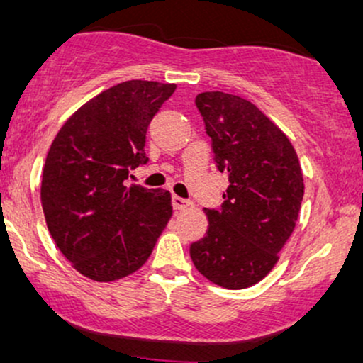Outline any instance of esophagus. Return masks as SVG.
I'll return each mask as SVG.
<instances>
[{"mask_svg":"<svg viewBox=\"0 0 363 363\" xmlns=\"http://www.w3.org/2000/svg\"><path fill=\"white\" fill-rule=\"evenodd\" d=\"M172 203H173V208L174 210H185V208H189L190 205H191L189 200L182 199V196H177V195H174L173 199H172Z\"/></svg>","mask_w":363,"mask_h":363,"instance_id":"34e87169","label":"esophagus"}]
</instances>
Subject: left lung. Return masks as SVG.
I'll return each mask as SVG.
<instances>
[{"label":"left lung","mask_w":363,"mask_h":363,"mask_svg":"<svg viewBox=\"0 0 363 363\" xmlns=\"http://www.w3.org/2000/svg\"><path fill=\"white\" fill-rule=\"evenodd\" d=\"M195 104L229 189L220 210L203 208L208 230L190 257L213 284L244 289L269 274L293 234L305 194L301 167L286 134L252 102L216 91L199 94Z\"/></svg>","instance_id":"left-lung-1"}]
</instances>
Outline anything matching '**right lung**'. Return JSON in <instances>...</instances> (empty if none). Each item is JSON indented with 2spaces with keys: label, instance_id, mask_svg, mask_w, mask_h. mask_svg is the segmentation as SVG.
<instances>
[{
  "label": "right lung",
  "instance_id": "add662e5",
  "mask_svg": "<svg viewBox=\"0 0 363 363\" xmlns=\"http://www.w3.org/2000/svg\"><path fill=\"white\" fill-rule=\"evenodd\" d=\"M174 84L128 80L101 92L57 133L42 174L48 232L74 269L97 283L147 261L172 218L167 190L128 186L146 164V131Z\"/></svg>",
  "mask_w": 363,
  "mask_h": 363
}]
</instances>
